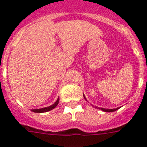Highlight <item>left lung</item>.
Returning <instances> with one entry per match:
<instances>
[{
  "mask_svg": "<svg viewBox=\"0 0 147 147\" xmlns=\"http://www.w3.org/2000/svg\"><path fill=\"white\" fill-rule=\"evenodd\" d=\"M83 96H84V98H85V99L87 100L86 98H85V95H83ZM95 107L97 109H99V110H102V111H104V112H108V113L114 112V111L119 110V109L120 108V107H117V108H115V109H106V108H102V107H101V108H100V107Z\"/></svg>",
  "mask_w": 147,
  "mask_h": 147,
  "instance_id": "obj_1",
  "label": "left lung"
}]
</instances>
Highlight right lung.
<instances>
[{"mask_svg": "<svg viewBox=\"0 0 147 147\" xmlns=\"http://www.w3.org/2000/svg\"><path fill=\"white\" fill-rule=\"evenodd\" d=\"M59 98L58 97L57 100L56 101L55 103L53 104L52 105H51V106H49V107H43V108H40V109H32V110H31L32 111V112L34 113H45V112H48V111H50V110H53L54 108H55L57 106V105L59 104Z\"/></svg>", "mask_w": 147, "mask_h": 147, "instance_id": "obj_1", "label": "right lung"}]
</instances>
